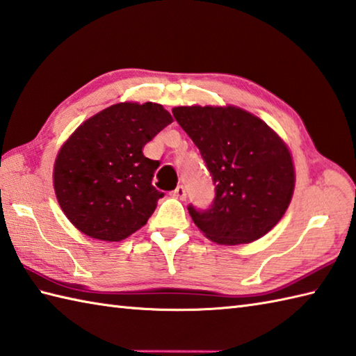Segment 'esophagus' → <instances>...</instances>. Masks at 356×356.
I'll return each instance as SVG.
<instances>
[{
  "label": "esophagus",
  "instance_id": "34e87169",
  "mask_svg": "<svg viewBox=\"0 0 356 356\" xmlns=\"http://www.w3.org/2000/svg\"><path fill=\"white\" fill-rule=\"evenodd\" d=\"M173 197L178 198V200H186V188L183 186H178L175 191H173Z\"/></svg>",
  "mask_w": 356,
  "mask_h": 356
}]
</instances>
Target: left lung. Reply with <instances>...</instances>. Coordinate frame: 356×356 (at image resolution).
<instances>
[{
	"label": "left lung",
	"mask_w": 356,
	"mask_h": 356,
	"mask_svg": "<svg viewBox=\"0 0 356 356\" xmlns=\"http://www.w3.org/2000/svg\"><path fill=\"white\" fill-rule=\"evenodd\" d=\"M172 113L200 149L215 184L212 207H188L202 235L238 245L269 234L295 191L293 158L284 140L257 115L232 104L178 106Z\"/></svg>",
	"instance_id": "left-lung-1"
}]
</instances>
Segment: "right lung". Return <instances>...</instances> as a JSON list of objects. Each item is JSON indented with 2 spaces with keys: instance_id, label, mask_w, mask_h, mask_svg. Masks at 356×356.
Here are the masks:
<instances>
[{
  "instance_id": "right-lung-1",
  "label": "right lung",
  "mask_w": 356,
  "mask_h": 356,
  "mask_svg": "<svg viewBox=\"0 0 356 356\" xmlns=\"http://www.w3.org/2000/svg\"><path fill=\"white\" fill-rule=\"evenodd\" d=\"M173 121L161 104H113L75 129L54 164L64 215L84 235L117 243L140 230L161 192L152 186L158 161L143 149Z\"/></svg>"
}]
</instances>
